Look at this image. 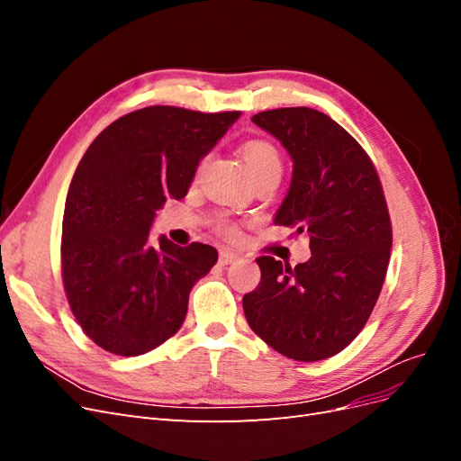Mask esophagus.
I'll return each mask as SVG.
<instances>
[{
  "mask_svg": "<svg viewBox=\"0 0 461 461\" xmlns=\"http://www.w3.org/2000/svg\"><path fill=\"white\" fill-rule=\"evenodd\" d=\"M236 259H239V256H236L234 252H229V249H221V252H219V263L221 265H229Z\"/></svg>",
  "mask_w": 461,
  "mask_h": 461,
  "instance_id": "1",
  "label": "esophagus"
}]
</instances>
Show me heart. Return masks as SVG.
<instances>
[{
	"label": "heart",
	"instance_id": "heart-1",
	"mask_svg": "<svg viewBox=\"0 0 461 461\" xmlns=\"http://www.w3.org/2000/svg\"><path fill=\"white\" fill-rule=\"evenodd\" d=\"M242 158L248 165V169L252 171V175L258 178L263 176H281L283 173V159L278 149L267 142V140H249L242 146ZM215 227L219 232L225 236H236L239 230L229 222L227 219H219L215 222Z\"/></svg>",
	"mask_w": 461,
	"mask_h": 461
}]
</instances>
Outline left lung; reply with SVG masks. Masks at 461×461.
<instances>
[{"mask_svg":"<svg viewBox=\"0 0 461 461\" xmlns=\"http://www.w3.org/2000/svg\"><path fill=\"white\" fill-rule=\"evenodd\" d=\"M252 121L294 161L275 225L308 232L312 258L296 267L256 259L261 283L242 300L248 325L290 359H327L366 327L384 283L393 225L381 180L356 138L317 109L281 107Z\"/></svg>","mask_w":461,"mask_h":461,"instance_id":"8db88e82","label":"left lung"}]
</instances>
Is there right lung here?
<instances>
[{"label":"right lung","mask_w":461,"mask_h":461,"mask_svg":"<svg viewBox=\"0 0 461 461\" xmlns=\"http://www.w3.org/2000/svg\"><path fill=\"white\" fill-rule=\"evenodd\" d=\"M240 111L151 105L111 122L68 186L61 276L86 337L115 356H140L183 325L198 278L217 263L202 242L180 248L149 227L169 198L186 196L198 163Z\"/></svg>","instance_id":"1"}]
</instances>
